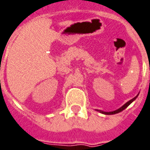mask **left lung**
I'll use <instances>...</instances> for the list:
<instances>
[{
	"label": "left lung",
	"instance_id": "1",
	"mask_svg": "<svg viewBox=\"0 0 150 150\" xmlns=\"http://www.w3.org/2000/svg\"><path fill=\"white\" fill-rule=\"evenodd\" d=\"M138 95H139V94H138ZM138 95H136V96H135V97H134V98H132L131 100L128 101V102H127V103H125V104H124V105H123L122 106H121L120 108H118V109H117V110H114V111L106 112V111H103V110H97V111H98V112H100L101 114H103V115H115V114H117V113H119V112L122 111L123 110H125V109H126V107H127V106H128L129 105H130V104H131V103H133V102H134V101L135 100V99H136V98H137V96H138Z\"/></svg>",
	"mask_w": 150,
	"mask_h": 150
}]
</instances>
